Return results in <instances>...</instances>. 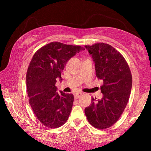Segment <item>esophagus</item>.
<instances>
[{
	"mask_svg": "<svg viewBox=\"0 0 151 151\" xmlns=\"http://www.w3.org/2000/svg\"><path fill=\"white\" fill-rule=\"evenodd\" d=\"M81 95H82V93H75L74 95V97H75V99H78L80 97H81Z\"/></svg>",
	"mask_w": 151,
	"mask_h": 151,
	"instance_id": "esophagus-1",
	"label": "esophagus"
}]
</instances>
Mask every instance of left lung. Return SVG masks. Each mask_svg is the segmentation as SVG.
<instances>
[{"label": "left lung", "mask_w": 151, "mask_h": 151, "mask_svg": "<svg viewBox=\"0 0 151 151\" xmlns=\"http://www.w3.org/2000/svg\"><path fill=\"white\" fill-rule=\"evenodd\" d=\"M95 62L96 76L102 80L101 100L91 98L85 108L88 121L93 127L106 129L118 121L129 101L132 85L129 66L122 54L110 45L97 43L86 45Z\"/></svg>", "instance_id": "left-lung-1"}]
</instances>
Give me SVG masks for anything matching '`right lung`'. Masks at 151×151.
Here are the masks:
<instances>
[{
    "instance_id": "1",
    "label": "right lung",
    "mask_w": 151,
    "mask_h": 151,
    "mask_svg": "<svg viewBox=\"0 0 151 151\" xmlns=\"http://www.w3.org/2000/svg\"><path fill=\"white\" fill-rule=\"evenodd\" d=\"M84 50L79 45L51 42L36 51L27 73L29 103L41 123L51 129L60 127L69 118L74 101L73 94L58 93L56 83L70 58Z\"/></svg>"
}]
</instances>
